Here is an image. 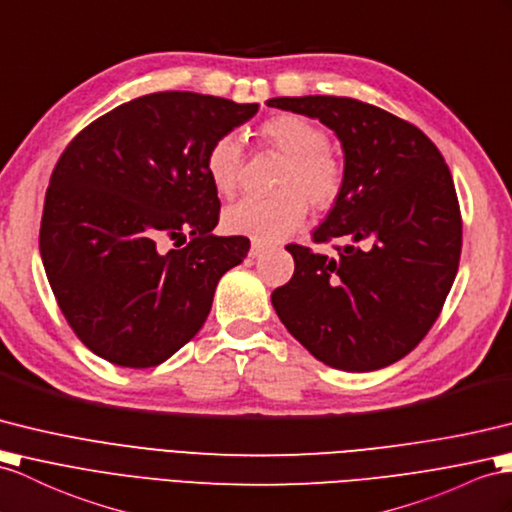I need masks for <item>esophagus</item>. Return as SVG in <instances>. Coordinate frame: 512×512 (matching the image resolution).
Here are the masks:
<instances>
[{"label": "esophagus", "mask_w": 512, "mask_h": 512, "mask_svg": "<svg viewBox=\"0 0 512 512\" xmlns=\"http://www.w3.org/2000/svg\"><path fill=\"white\" fill-rule=\"evenodd\" d=\"M265 245L263 243H252V247H249V258H258L260 254L265 252Z\"/></svg>", "instance_id": "obj_1"}]
</instances>
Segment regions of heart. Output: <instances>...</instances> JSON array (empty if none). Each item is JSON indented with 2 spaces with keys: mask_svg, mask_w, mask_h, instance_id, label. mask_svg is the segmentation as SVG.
Here are the masks:
<instances>
[{
  "mask_svg": "<svg viewBox=\"0 0 512 512\" xmlns=\"http://www.w3.org/2000/svg\"><path fill=\"white\" fill-rule=\"evenodd\" d=\"M258 136L284 158L269 199H241L223 213V230L254 243H276L302 226L308 204L330 208L343 191V167L330 152V136L319 123L295 112H282L260 123ZM243 167V145L236 134H221L204 156L213 189L230 197Z\"/></svg>",
  "mask_w": 512,
  "mask_h": 512,
  "instance_id": "b5f03b06",
  "label": "heart"
}]
</instances>
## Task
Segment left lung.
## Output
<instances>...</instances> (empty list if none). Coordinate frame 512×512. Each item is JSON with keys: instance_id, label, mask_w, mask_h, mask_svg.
<instances>
[{"instance_id": "1", "label": "left lung", "mask_w": 512, "mask_h": 512, "mask_svg": "<svg viewBox=\"0 0 512 512\" xmlns=\"http://www.w3.org/2000/svg\"><path fill=\"white\" fill-rule=\"evenodd\" d=\"M319 119L343 149V191L313 232L339 256L286 245L293 278L271 293L284 328L323 365L365 373L413 352L450 293L460 247L458 197L436 145L413 123L352 97H273Z\"/></svg>"}]
</instances>
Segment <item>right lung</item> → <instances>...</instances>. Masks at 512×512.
<instances>
[{
    "label": "right lung",
    "mask_w": 512,
    "mask_h": 512,
    "mask_svg": "<svg viewBox=\"0 0 512 512\" xmlns=\"http://www.w3.org/2000/svg\"><path fill=\"white\" fill-rule=\"evenodd\" d=\"M258 104L165 91L136 97L84 128L45 195L41 258L62 315L112 365L165 363L204 326L219 278L241 265L245 236L210 234L219 197L204 156ZM186 231L192 243L159 252Z\"/></svg>",
    "instance_id": "add662e5"
}]
</instances>
